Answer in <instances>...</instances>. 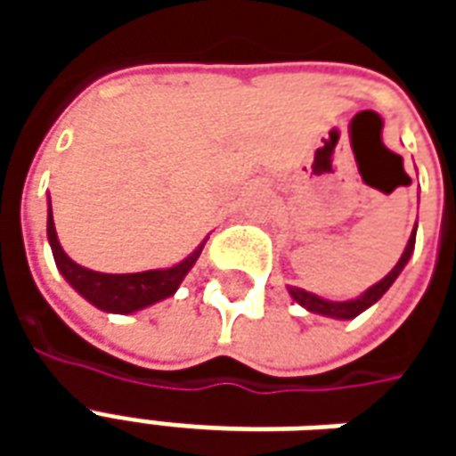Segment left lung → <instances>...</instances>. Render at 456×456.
<instances>
[{"label":"left lung","mask_w":456,"mask_h":456,"mask_svg":"<svg viewBox=\"0 0 456 456\" xmlns=\"http://www.w3.org/2000/svg\"><path fill=\"white\" fill-rule=\"evenodd\" d=\"M418 227V224H415ZM412 248H415V229H412L411 239H408V247L398 258V264L393 266V271L386 278H381L376 286H371L369 290H363L362 296L354 297V300H344V303H335V300H325V297H317L315 293H307L303 288H290L288 286V293L296 300L297 305H303L310 313H317V315L325 317H337V320H352V317L362 315L366 307H371L376 300H381V296L393 286V281L401 276V271L408 264V258L412 256Z\"/></svg>","instance_id":"8db88e82"}]
</instances>
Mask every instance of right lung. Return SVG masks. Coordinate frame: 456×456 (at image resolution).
Here are the masks:
<instances>
[{
    "label": "right lung",
    "instance_id": "1",
    "mask_svg": "<svg viewBox=\"0 0 456 456\" xmlns=\"http://www.w3.org/2000/svg\"><path fill=\"white\" fill-rule=\"evenodd\" d=\"M48 241L53 248V258L58 271L70 286L80 293V296L100 307L104 313H117V315H129L136 310L159 303L163 297H170L183 278L188 276V271L195 266L200 251L205 247V241L200 244L185 261H180L170 268H156V271H141V273H100V271H90V268L75 264L73 258L68 256L58 241L53 224V209H51V200H48Z\"/></svg>",
    "mask_w": 456,
    "mask_h": 456
}]
</instances>
